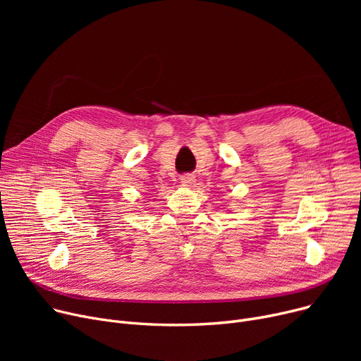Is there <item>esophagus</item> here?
Here are the masks:
<instances>
[{
    "label": "esophagus",
    "instance_id": "1",
    "mask_svg": "<svg viewBox=\"0 0 361 361\" xmlns=\"http://www.w3.org/2000/svg\"><path fill=\"white\" fill-rule=\"evenodd\" d=\"M180 180H181V184L185 187H192L196 183V178L192 174H184V176H181Z\"/></svg>",
    "mask_w": 361,
    "mask_h": 361
}]
</instances>
